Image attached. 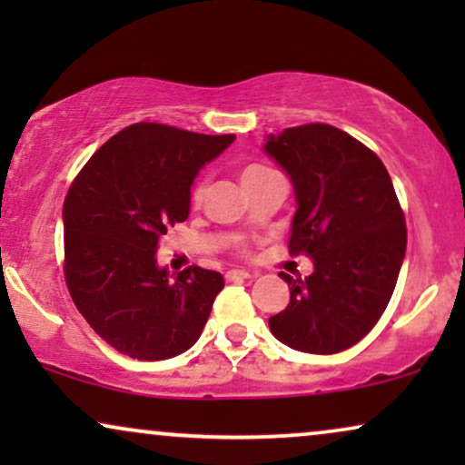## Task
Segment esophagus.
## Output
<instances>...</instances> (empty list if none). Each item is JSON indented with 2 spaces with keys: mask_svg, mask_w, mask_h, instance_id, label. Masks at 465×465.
I'll return each mask as SVG.
<instances>
[{
  "mask_svg": "<svg viewBox=\"0 0 465 465\" xmlns=\"http://www.w3.org/2000/svg\"><path fill=\"white\" fill-rule=\"evenodd\" d=\"M252 275L243 269H231L226 272V279L228 282H239V279H250Z\"/></svg>",
  "mask_w": 465,
  "mask_h": 465,
  "instance_id": "obj_1",
  "label": "esophagus"
}]
</instances>
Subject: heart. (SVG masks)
<instances>
[{
    "instance_id": "heart-1",
    "label": "heart",
    "mask_w": 465,
    "mask_h": 465,
    "mask_svg": "<svg viewBox=\"0 0 465 465\" xmlns=\"http://www.w3.org/2000/svg\"><path fill=\"white\" fill-rule=\"evenodd\" d=\"M264 171H269V167H264V164H250V167H245L243 173H241V182L250 180V177H253V175L264 173ZM201 196H203V186H196L194 188V201H201Z\"/></svg>"
}]
</instances>
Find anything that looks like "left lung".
Segmentation results:
<instances>
[{
  "instance_id": "left-lung-1",
  "label": "left lung",
  "mask_w": 465,
  "mask_h": 465,
  "mask_svg": "<svg viewBox=\"0 0 465 465\" xmlns=\"http://www.w3.org/2000/svg\"><path fill=\"white\" fill-rule=\"evenodd\" d=\"M264 152L294 186L290 253L313 260L304 279L279 272L290 302L269 317L271 332L296 351H345L383 315L402 269L406 222L391 177L372 150L322 123L269 135Z\"/></svg>"
}]
</instances>
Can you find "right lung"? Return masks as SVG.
<instances>
[{
    "label": "right lung",
    "instance_id": "obj_1",
    "mask_svg": "<svg viewBox=\"0 0 465 465\" xmlns=\"http://www.w3.org/2000/svg\"><path fill=\"white\" fill-rule=\"evenodd\" d=\"M234 135L156 123L101 145L63 203L65 282L101 339L135 360H169L199 341L224 277L190 266L171 275L156 250L190 213V188Z\"/></svg>",
    "mask_w": 465,
    "mask_h": 465
}]
</instances>
